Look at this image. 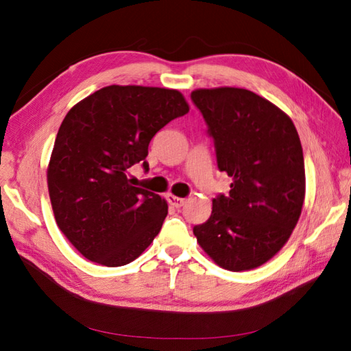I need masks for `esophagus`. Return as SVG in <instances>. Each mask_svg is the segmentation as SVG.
<instances>
[{
	"label": "esophagus",
	"instance_id": "esophagus-1",
	"mask_svg": "<svg viewBox=\"0 0 351 351\" xmlns=\"http://www.w3.org/2000/svg\"><path fill=\"white\" fill-rule=\"evenodd\" d=\"M167 200H169V204L173 205L175 208H181L185 204V199L184 197H176L173 195H167Z\"/></svg>",
	"mask_w": 351,
	"mask_h": 351
}]
</instances>
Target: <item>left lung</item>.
Returning a JSON list of instances; mask_svg holds the SVG:
<instances>
[{
  "instance_id": "obj_1",
  "label": "left lung",
  "mask_w": 351,
  "mask_h": 351,
  "mask_svg": "<svg viewBox=\"0 0 351 351\" xmlns=\"http://www.w3.org/2000/svg\"><path fill=\"white\" fill-rule=\"evenodd\" d=\"M214 140L220 171L232 178L229 195L193 228L215 264L252 270L278 253L295 228L304 200L303 149L293 121L259 95L219 87L191 92Z\"/></svg>"
}]
</instances>
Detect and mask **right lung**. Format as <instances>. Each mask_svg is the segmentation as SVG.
Returning a JSON list of instances; mask_svg holds the SVG:
<instances>
[{"instance_id": "obj_1", "label": "right lung", "mask_w": 351, "mask_h": 351, "mask_svg": "<svg viewBox=\"0 0 351 351\" xmlns=\"http://www.w3.org/2000/svg\"><path fill=\"white\" fill-rule=\"evenodd\" d=\"M178 90L107 86L73 106L57 132L48 166L56 221L92 263H132L158 235L167 204L136 187L134 164L147 171V146L170 121L189 113Z\"/></svg>"}]
</instances>
